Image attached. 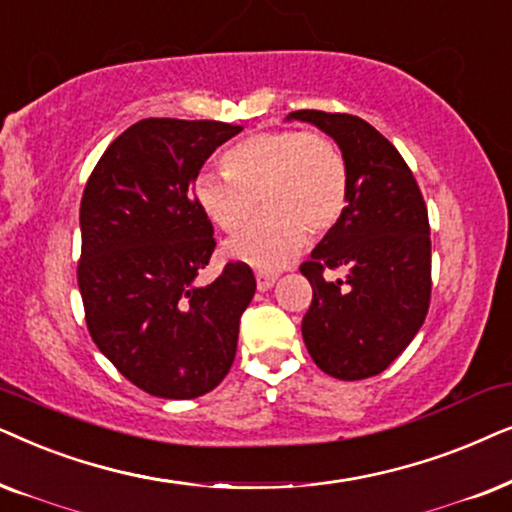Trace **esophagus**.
Masks as SVG:
<instances>
[{
  "label": "esophagus",
  "mask_w": 512,
  "mask_h": 512,
  "mask_svg": "<svg viewBox=\"0 0 512 512\" xmlns=\"http://www.w3.org/2000/svg\"><path fill=\"white\" fill-rule=\"evenodd\" d=\"M255 278H257V290H262V292L271 290L276 283V274H264V271H260Z\"/></svg>",
  "instance_id": "esophagus-1"
}]
</instances>
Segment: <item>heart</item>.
<instances>
[{
	"label": "heart",
	"instance_id": "obj_1",
	"mask_svg": "<svg viewBox=\"0 0 512 512\" xmlns=\"http://www.w3.org/2000/svg\"><path fill=\"white\" fill-rule=\"evenodd\" d=\"M224 173H201L196 206L215 227L234 234L250 220L257 196L264 213L227 245L229 257L276 271L302 250L306 231L325 234L344 215L349 170L327 135L267 131L250 135L222 156Z\"/></svg>",
	"mask_w": 512,
	"mask_h": 512
}]
</instances>
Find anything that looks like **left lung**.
I'll list each match as a JSON object with an SVG mask.
<instances>
[{
	"instance_id": "1",
	"label": "left lung",
	"mask_w": 512,
	"mask_h": 512,
	"mask_svg": "<svg viewBox=\"0 0 512 512\" xmlns=\"http://www.w3.org/2000/svg\"><path fill=\"white\" fill-rule=\"evenodd\" d=\"M292 119L330 135L349 170L344 215L299 267L313 288L304 344L330 377H374L410 346L431 304L424 196L398 149L367 121L318 109L290 112ZM337 268L342 279L324 276Z\"/></svg>"
}]
</instances>
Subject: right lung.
Returning a JSON list of instances; mask_svg holds the SVG:
<instances>
[{
    "mask_svg": "<svg viewBox=\"0 0 512 512\" xmlns=\"http://www.w3.org/2000/svg\"><path fill=\"white\" fill-rule=\"evenodd\" d=\"M241 131L222 121L142 119L105 149L86 182L77 278L88 332L156 398H199L234 363L238 320L257 283L243 262L196 283L215 238L194 182Z\"/></svg>",
    "mask_w": 512,
    "mask_h": 512,
    "instance_id": "1",
    "label": "right lung"
}]
</instances>
